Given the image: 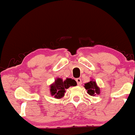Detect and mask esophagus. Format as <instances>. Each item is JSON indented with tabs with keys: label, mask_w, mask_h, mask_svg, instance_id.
I'll use <instances>...</instances> for the list:
<instances>
[{
	"label": "esophagus",
	"mask_w": 135,
	"mask_h": 135,
	"mask_svg": "<svg viewBox=\"0 0 135 135\" xmlns=\"http://www.w3.org/2000/svg\"><path fill=\"white\" fill-rule=\"evenodd\" d=\"M76 81L78 85V86H81V84H82V81H81V78H77L76 79Z\"/></svg>",
	"instance_id": "esophagus-1"
}]
</instances>
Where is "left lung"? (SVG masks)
<instances>
[{"label": "left lung", "instance_id": "left-lung-1", "mask_svg": "<svg viewBox=\"0 0 135 135\" xmlns=\"http://www.w3.org/2000/svg\"><path fill=\"white\" fill-rule=\"evenodd\" d=\"M85 89L87 90V94L90 96H95L96 95H99L100 93V87L97 86L96 81L92 79L89 82L85 83Z\"/></svg>", "mask_w": 135, "mask_h": 135}]
</instances>
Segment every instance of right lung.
I'll use <instances>...</instances> for the list:
<instances>
[{
  "mask_svg": "<svg viewBox=\"0 0 135 135\" xmlns=\"http://www.w3.org/2000/svg\"><path fill=\"white\" fill-rule=\"evenodd\" d=\"M77 83L71 78H67L63 80L60 78H57L54 82L51 84L50 87V94L55 98L60 99L64 96L65 90L71 86H76Z\"/></svg>",
  "mask_w": 135,
  "mask_h": 135,
  "instance_id": "right-lung-1",
  "label": "right lung"
}]
</instances>
